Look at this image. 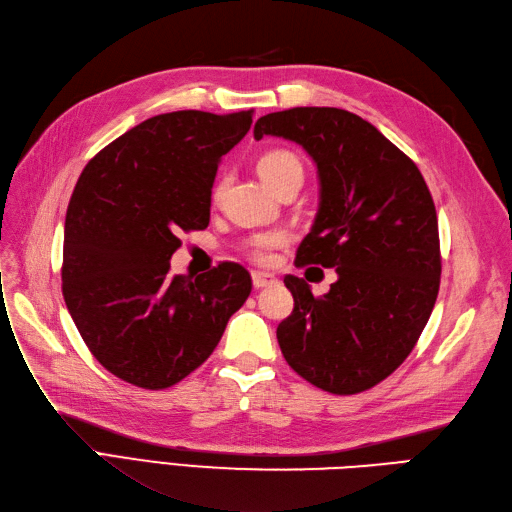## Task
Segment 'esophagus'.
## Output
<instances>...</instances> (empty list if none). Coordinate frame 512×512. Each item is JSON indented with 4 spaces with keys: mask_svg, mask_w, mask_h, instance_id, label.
<instances>
[{
    "mask_svg": "<svg viewBox=\"0 0 512 512\" xmlns=\"http://www.w3.org/2000/svg\"><path fill=\"white\" fill-rule=\"evenodd\" d=\"M276 283V278L270 274H261V272H253V287L255 289H266L272 287Z\"/></svg>",
    "mask_w": 512,
    "mask_h": 512,
    "instance_id": "obj_1",
    "label": "esophagus"
}]
</instances>
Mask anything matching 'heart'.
<instances>
[{
	"instance_id": "b5f03b06",
	"label": "heart",
	"mask_w": 512,
	"mask_h": 512,
	"mask_svg": "<svg viewBox=\"0 0 512 512\" xmlns=\"http://www.w3.org/2000/svg\"><path fill=\"white\" fill-rule=\"evenodd\" d=\"M291 168H300V161L295 159L287 151H270L266 155H261L257 161V172L263 178V183L272 187L274 180L278 176H283ZM285 244V234L283 232H268V234H259L249 240V253L257 261H268L270 253L278 246Z\"/></svg>"
}]
</instances>
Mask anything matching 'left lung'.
<instances>
[{
  "label": "left lung",
  "instance_id": "1",
  "mask_svg": "<svg viewBox=\"0 0 512 512\" xmlns=\"http://www.w3.org/2000/svg\"><path fill=\"white\" fill-rule=\"evenodd\" d=\"M300 144L319 178V210L295 263L336 268L323 298L285 276L293 312L276 327L287 364L315 387L351 395L412 351L440 287L438 219L419 168L374 125L340 108H291L255 123Z\"/></svg>",
  "mask_w": 512,
  "mask_h": 512
}]
</instances>
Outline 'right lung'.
Here are the masks:
<instances>
[{
  "instance_id": "obj_1",
  "label": "right lung",
  "mask_w": 512,
  "mask_h": 512,
  "mask_svg": "<svg viewBox=\"0 0 512 512\" xmlns=\"http://www.w3.org/2000/svg\"><path fill=\"white\" fill-rule=\"evenodd\" d=\"M251 110L157 114L82 170L65 214L63 300L93 357L123 381L166 389L219 344L251 293V274L221 263L191 280L170 274L178 234L204 229L223 155Z\"/></svg>"
}]
</instances>
